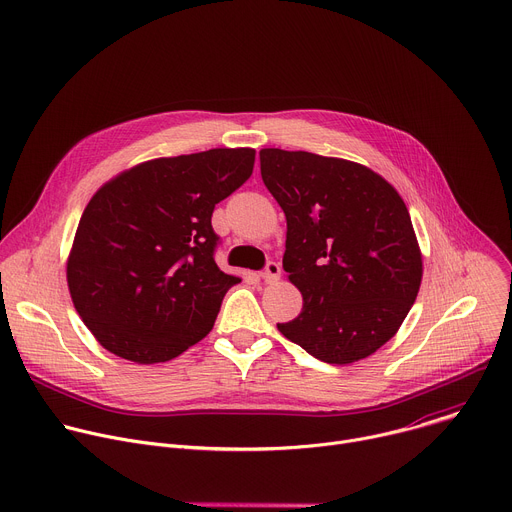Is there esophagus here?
<instances>
[{
  "label": "esophagus",
  "mask_w": 512,
  "mask_h": 512,
  "mask_svg": "<svg viewBox=\"0 0 512 512\" xmlns=\"http://www.w3.org/2000/svg\"><path fill=\"white\" fill-rule=\"evenodd\" d=\"M261 277H263V281H265V283H275V281L281 277V267H279V263L269 261V263L265 265V269H263Z\"/></svg>",
  "instance_id": "esophagus-1"
}]
</instances>
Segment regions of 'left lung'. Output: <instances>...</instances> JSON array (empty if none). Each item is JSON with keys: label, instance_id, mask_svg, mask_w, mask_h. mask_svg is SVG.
I'll list each match as a JSON object with an SVG mask.
<instances>
[{"label": "left lung", "instance_id": "1", "mask_svg": "<svg viewBox=\"0 0 512 512\" xmlns=\"http://www.w3.org/2000/svg\"><path fill=\"white\" fill-rule=\"evenodd\" d=\"M259 160L287 221L283 269L304 298L300 316L277 330L330 364L371 356L397 334L421 285L403 198L342 158L265 148Z\"/></svg>", "mask_w": 512, "mask_h": 512}]
</instances>
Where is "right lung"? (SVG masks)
I'll use <instances>...</instances> for the list:
<instances>
[{"mask_svg": "<svg viewBox=\"0 0 512 512\" xmlns=\"http://www.w3.org/2000/svg\"><path fill=\"white\" fill-rule=\"evenodd\" d=\"M251 148H216L123 170L89 200L66 259L75 310L103 348L166 362L214 326L241 281L218 269L214 204L243 186Z\"/></svg>", "mask_w": 512, "mask_h": 512, "instance_id": "1", "label": "right lung"}]
</instances>
